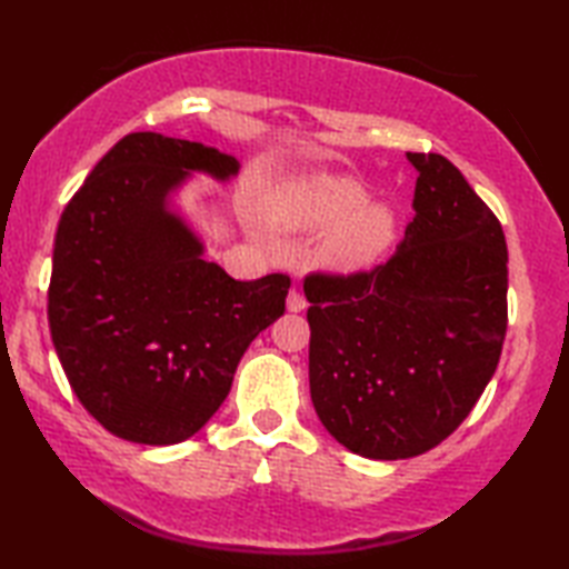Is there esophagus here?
I'll list each match as a JSON object with an SVG mask.
<instances>
[{
  "label": "esophagus",
  "mask_w": 569,
  "mask_h": 569,
  "mask_svg": "<svg viewBox=\"0 0 569 569\" xmlns=\"http://www.w3.org/2000/svg\"><path fill=\"white\" fill-rule=\"evenodd\" d=\"M287 309H289V311H305V309H307V299H305V295L299 292V289H289V295H287Z\"/></svg>",
  "instance_id": "esophagus-1"
}]
</instances>
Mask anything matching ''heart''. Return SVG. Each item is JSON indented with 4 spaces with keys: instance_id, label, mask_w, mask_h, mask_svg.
Returning a JSON list of instances; mask_svg holds the SVG:
<instances>
[{
    "instance_id": "b5f03b06",
    "label": "heart",
    "mask_w": 569,
    "mask_h": 569,
    "mask_svg": "<svg viewBox=\"0 0 569 569\" xmlns=\"http://www.w3.org/2000/svg\"><path fill=\"white\" fill-rule=\"evenodd\" d=\"M368 203V191L349 177H311L274 196L270 218L277 228L327 233L319 240L317 260L336 272H358L376 264L398 233L396 211Z\"/></svg>"
}]
</instances>
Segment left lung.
I'll return each instance as SVG.
<instances>
[{
  "label": "left lung",
  "mask_w": 569,
  "mask_h": 569,
  "mask_svg": "<svg viewBox=\"0 0 569 569\" xmlns=\"http://www.w3.org/2000/svg\"><path fill=\"white\" fill-rule=\"evenodd\" d=\"M415 218L373 270L309 272V388L353 455L408 459L457 430L508 329L503 228L442 154H412Z\"/></svg>",
  "instance_id": "1"
}]
</instances>
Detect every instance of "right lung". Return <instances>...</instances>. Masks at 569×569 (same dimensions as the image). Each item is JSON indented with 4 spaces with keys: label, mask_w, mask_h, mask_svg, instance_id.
Returning a JSON list of instances; mask_svg holds the SVG:
<instances>
[{
    "label": "right lung",
    "mask_w": 569,
    "mask_h": 569,
    "mask_svg": "<svg viewBox=\"0 0 569 569\" xmlns=\"http://www.w3.org/2000/svg\"><path fill=\"white\" fill-rule=\"evenodd\" d=\"M238 161L189 139L124 134L63 208L49 327L80 405L114 437L177 445L223 405L250 341L284 315L289 277L238 282L167 211L187 171Z\"/></svg>",
    "instance_id": "add662e5"
}]
</instances>
